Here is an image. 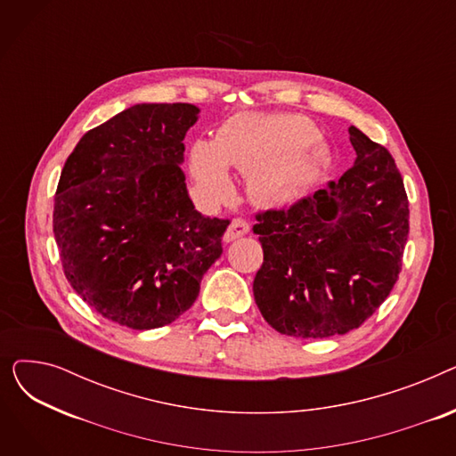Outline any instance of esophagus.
Wrapping results in <instances>:
<instances>
[{
  "instance_id": "34e87169",
  "label": "esophagus",
  "mask_w": 456,
  "mask_h": 456,
  "mask_svg": "<svg viewBox=\"0 0 456 456\" xmlns=\"http://www.w3.org/2000/svg\"><path fill=\"white\" fill-rule=\"evenodd\" d=\"M249 232V224L242 218H234L224 234V242H234Z\"/></svg>"
}]
</instances>
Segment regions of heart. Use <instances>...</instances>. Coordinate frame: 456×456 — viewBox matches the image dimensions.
Instances as JSON below:
<instances>
[{
    "instance_id": "heart-1",
    "label": "heart",
    "mask_w": 456,
    "mask_h": 456,
    "mask_svg": "<svg viewBox=\"0 0 456 456\" xmlns=\"http://www.w3.org/2000/svg\"><path fill=\"white\" fill-rule=\"evenodd\" d=\"M318 127L297 114H246L232 119L214 143L200 140L190 153V167L210 200L232 196L225 164L255 172V196L272 205L299 200L329 164V151L318 142Z\"/></svg>"
}]
</instances>
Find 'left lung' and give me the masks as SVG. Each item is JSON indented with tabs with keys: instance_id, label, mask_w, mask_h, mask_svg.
I'll return each instance as SVG.
<instances>
[{
	"instance_id": "obj_1",
	"label": "left lung",
	"mask_w": 456,
	"mask_h": 456,
	"mask_svg": "<svg viewBox=\"0 0 456 456\" xmlns=\"http://www.w3.org/2000/svg\"><path fill=\"white\" fill-rule=\"evenodd\" d=\"M354 164L289 210L256 214L265 262L255 303L281 334L329 338L361 327L388 297L409 236V198L387 148L349 127Z\"/></svg>"
}]
</instances>
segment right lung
Returning a JSON list of instances; mask_svg holds the SVG:
<instances>
[{"label":"right lung","mask_w":456,"mask_h":456,"mask_svg":"<svg viewBox=\"0 0 456 456\" xmlns=\"http://www.w3.org/2000/svg\"><path fill=\"white\" fill-rule=\"evenodd\" d=\"M190 103H140L83 134L59 179L53 232L68 282L103 318L164 327L194 305L229 220L194 208L181 166Z\"/></svg>","instance_id":"right-lung-1"}]
</instances>
